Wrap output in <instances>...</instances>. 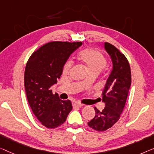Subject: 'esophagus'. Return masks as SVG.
I'll list each match as a JSON object with an SVG mask.
<instances>
[{"label":"esophagus","instance_id":"34e87169","mask_svg":"<svg viewBox=\"0 0 154 154\" xmlns=\"http://www.w3.org/2000/svg\"><path fill=\"white\" fill-rule=\"evenodd\" d=\"M72 104L74 107H82V106H83V105H82V103H80L79 102H77V101H72Z\"/></svg>","mask_w":154,"mask_h":154}]
</instances>
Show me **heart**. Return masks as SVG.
<instances>
[{
  "mask_svg": "<svg viewBox=\"0 0 154 154\" xmlns=\"http://www.w3.org/2000/svg\"><path fill=\"white\" fill-rule=\"evenodd\" d=\"M78 58L82 63L85 65L88 72H99L105 68L107 65V60L103 54L96 49L92 48L84 49L81 51L78 55ZM72 63L71 60H68L63 68V73L67 75L72 67Z\"/></svg>",
  "mask_w": 154,
  "mask_h": 154,
  "instance_id": "heart-1",
  "label": "heart"
}]
</instances>
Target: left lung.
Returning <instances> with one entry per match:
<instances>
[{"mask_svg": "<svg viewBox=\"0 0 154 154\" xmlns=\"http://www.w3.org/2000/svg\"><path fill=\"white\" fill-rule=\"evenodd\" d=\"M104 45L113 68L102 94L105 107L103 111L95 107L96 116L88 122V126L97 131L110 128L119 119L131 85V67L126 57L114 45L108 42Z\"/></svg>", "mask_w": 154, "mask_h": 154, "instance_id": "8db88e82", "label": "left lung"}]
</instances>
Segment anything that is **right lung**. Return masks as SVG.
Returning a JSON list of instances; mask_svg holds the SVG:
<instances>
[{
    "mask_svg": "<svg viewBox=\"0 0 154 154\" xmlns=\"http://www.w3.org/2000/svg\"><path fill=\"white\" fill-rule=\"evenodd\" d=\"M81 42L54 41L47 43L32 54L24 72L28 102L35 116L47 128H55L66 121L72 109L69 100H62L51 87L61 76L65 63Z\"/></svg>",
    "mask_w": 154,
    "mask_h": 154,
    "instance_id": "1",
    "label": "right lung"
}]
</instances>
